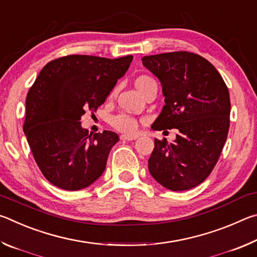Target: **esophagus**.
<instances>
[{
    "label": "esophagus",
    "mask_w": 257,
    "mask_h": 257,
    "mask_svg": "<svg viewBox=\"0 0 257 257\" xmlns=\"http://www.w3.org/2000/svg\"><path fill=\"white\" fill-rule=\"evenodd\" d=\"M121 141H127V142H132L135 141V139H137L136 135H130V134H123L120 136Z\"/></svg>",
    "instance_id": "esophagus-1"
}]
</instances>
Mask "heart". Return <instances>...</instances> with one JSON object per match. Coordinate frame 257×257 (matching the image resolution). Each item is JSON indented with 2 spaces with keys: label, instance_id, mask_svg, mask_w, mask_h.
<instances>
[{
  "label": "heart",
  "instance_id": "heart-1",
  "mask_svg": "<svg viewBox=\"0 0 257 257\" xmlns=\"http://www.w3.org/2000/svg\"><path fill=\"white\" fill-rule=\"evenodd\" d=\"M152 80L149 77H141L136 80V87L138 90L142 89V87L144 86L147 81ZM111 123L115 129L120 130V132L125 133H132L135 132L137 128V121L134 116L125 114V113H120V114L113 116L111 120Z\"/></svg>",
  "mask_w": 257,
  "mask_h": 257
}]
</instances>
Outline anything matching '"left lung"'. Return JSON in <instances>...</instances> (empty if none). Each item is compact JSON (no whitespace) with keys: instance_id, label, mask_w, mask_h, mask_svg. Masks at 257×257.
<instances>
[{"instance_id":"1","label":"left lung","mask_w":257,"mask_h":257,"mask_svg":"<svg viewBox=\"0 0 257 257\" xmlns=\"http://www.w3.org/2000/svg\"><path fill=\"white\" fill-rule=\"evenodd\" d=\"M142 61L160 80L165 102L151 128L178 132L172 143L154 139L151 176L173 191L194 188L210 176L227 141L228 87L211 62L190 52L144 56Z\"/></svg>"}]
</instances>
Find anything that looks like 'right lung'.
I'll return each instance as SVG.
<instances>
[{"instance_id": "obj_1", "label": "right lung", "mask_w": 257, "mask_h": 257, "mask_svg": "<svg viewBox=\"0 0 257 257\" xmlns=\"http://www.w3.org/2000/svg\"><path fill=\"white\" fill-rule=\"evenodd\" d=\"M132 61L133 55H68L41 70L26 98L24 133L38 168L52 185L79 190L103 175L119 136L108 130L88 135L80 119L105 102Z\"/></svg>"}]
</instances>
